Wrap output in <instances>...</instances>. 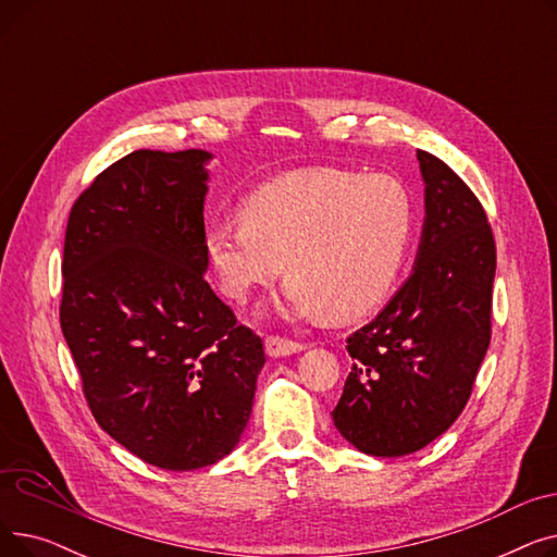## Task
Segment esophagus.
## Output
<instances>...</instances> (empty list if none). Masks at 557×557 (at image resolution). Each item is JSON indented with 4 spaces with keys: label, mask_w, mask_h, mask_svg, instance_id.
<instances>
[{
    "label": "esophagus",
    "mask_w": 557,
    "mask_h": 557,
    "mask_svg": "<svg viewBox=\"0 0 557 557\" xmlns=\"http://www.w3.org/2000/svg\"><path fill=\"white\" fill-rule=\"evenodd\" d=\"M263 345H267V352L269 357H290L296 352H302L305 345L298 343V341H288V338H282V336H267V341H263Z\"/></svg>",
    "instance_id": "1"
}]
</instances>
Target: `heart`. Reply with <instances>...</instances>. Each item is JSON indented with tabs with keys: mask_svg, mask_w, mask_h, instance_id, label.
<instances>
[{
	"mask_svg": "<svg viewBox=\"0 0 557 557\" xmlns=\"http://www.w3.org/2000/svg\"><path fill=\"white\" fill-rule=\"evenodd\" d=\"M413 223V198L391 175L305 169L248 194L242 219H212L205 252L234 302H246L284 269L290 315L355 318L388 296Z\"/></svg>",
	"mask_w": 557,
	"mask_h": 557,
	"instance_id": "b5f03b06",
	"label": "heart"
}]
</instances>
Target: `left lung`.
Wrapping results in <instances>:
<instances>
[{"mask_svg":"<svg viewBox=\"0 0 557 557\" xmlns=\"http://www.w3.org/2000/svg\"><path fill=\"white\" fill-rule=\"evenodd\" d=\"M424 225L413 273L347 338L352 370L332 411L338 433L382 458L413 454L462 413L490 345L496 250L483 205L418 151Z\"/></svg>","mask_w":557,"mask_h":557,"instance_id":"left-lung-1","label":"left lung"}]
</instances>
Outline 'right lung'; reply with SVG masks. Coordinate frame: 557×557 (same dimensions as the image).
<instances>
[{
    "instance_id": "right-lung-1",
    "label": "right lung",
    "mask_w": 557,
    "mask_h": 557,
    "mask_svg": "<svg viewBox=\"0 0 557 557\" xmlns=\"http://www.w3.org/2000/svg\"><path fill=\"white\" fill-rule=\"evenodd\" d=\"M212 153L133 151L70 212L61 327L99 426L189 472L239 445L267 357L205 280Z\"/></svg>"
}]
</instances>
